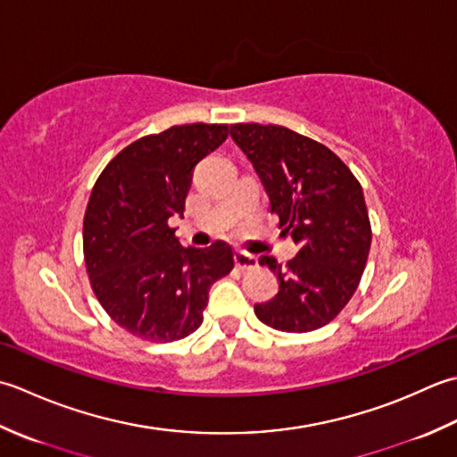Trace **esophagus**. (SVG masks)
<instances>
[{
	"instance_id": "1",
	"label": "esophagus",
	"mask_w": 457,
	"mask_h": 457,
	"mask_svg": "<svg viewBox=\"0 0 457 457\" xmlns=\"http://www.w3.org/2000/svg\"><path fill=\"white\" fill-rule=\"evenodd\" d=\"M235 262L240 270H253L258 266V258L254 254H248L245 250H238L235 254Z\"/></svg>"
}]
</instances>
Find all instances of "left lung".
Here are the masks:
<instances>
[{"label": "left lung", "instance_id": "8db88e82", "mask_svg": "<svg viewBox=\"0 0 457 457\" xmlns=\"http://www.w3.org/2000/svg\"><path fill=\"white\" fill-rule=\"evenodd\" d=\"M230 137L262 181L270 211L300 246L284 268L274 256H260L280 290L254 305L256 318L278 331L320 329L355 294L369 258L361 185L331 150L284 126L235 124Z\"/></svg>", "mask_w": 457, "mask_h": 457}]
</instances>
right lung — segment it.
Segmentation results:
<instances>
[{
	"label": "right lung",
	"mask_w": 457,
	"mask_h": 457,
	"mask_svg": "<svg viewBox=\"0 0 457 457\" xmlns=\"http://www.w3.org/2000/svg\"><path fill=\"white\" fill-rule=\"evenodd\" d=\"M225 124L173 126L124 147L100 173L82 246L92 290L120 328L147 341L187 337L203 323L209 290L235 266L232 246H181L193 167L225 142Z\"/></svg>",
	"instance_id": "obj_1"
}]
</instances>
